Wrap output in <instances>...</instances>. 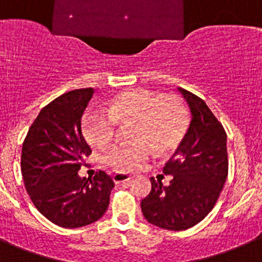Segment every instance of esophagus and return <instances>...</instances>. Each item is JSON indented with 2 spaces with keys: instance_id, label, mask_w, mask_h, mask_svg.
I'll return each instance as SVG.
<instances>
[{
  "instance_id": "obj_1",
  "label": "esophagus",
  "mask_w": 262,
  "mask_h": 262,
  "mask_svg": "<svg viewBox=\"0 0 262 262\" xmlns=\"http://www.w3.org/2000/svg\"><path fill=\"white\" fill-rule=\"evenodd\" d=\"M114 181H115V183H120V182H128V181H131V175L128 174H122V172H115L114 174Z\"/></svg>"
}]
</instances>
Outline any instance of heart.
Listing matches in <instances>:
<instances>
[{
    "label": "heart",
    "instance_id": "heart-1",
    "mask_svg": "<svg viewBox=\"0 0 262 262\" xmlns=\"http://www.w3.org/2000/svg\"><path fill=\"white\" fill-rule=\"evenodd\" d=\"M134 123L131 139L135 143L111 147L103 162L118 171H128L146 161L152 152L167 154L183 140L189 127V114L178 97H163L147 90L120 94L108 105L107 112L90 111L81 122L84 138L95 147L111 143L116 124Z\"/></svg>",
    "mask_w": 262,
    "mask_h": 262
}]
</instances>
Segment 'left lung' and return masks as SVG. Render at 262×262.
<instances>
[{
    "mask_svg": "<svg viewBox=\"0 0 262 262\" xmlns=\"http://www.w3.org/2000/svg\"><path fill=\"white\" fill-rule=\"evenodd\" d=\"M191 112L189 128L163 167L170 183L151 178L140 207L150 224L167 230L193 228L210 213L228 177L226 133L202 99L178 88Z\"/></svg>",
    "mask_w": 262,
    "mask_h": 262,
    "instance_id": "8db88e82",
    "label": "left lung"
}]
</instances>
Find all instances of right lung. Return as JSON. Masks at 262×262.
<instances>
[{"instance_id": "add662e5", "label": "right lung", "mask_w": 262, "mask_h": 262, "mask_svg": "<svg viewBox=\"0 0 262 262\" xmlns=\"http://www.w3.org/2000/svg\"><path fill=\"white\" fill-rule=\"evenodd\" d=\"M94 88L69 91L45 105L23 143L21 172L38 211L57 226L81 228L103 217L114 181L104 171L81 178L91 148L81 134V116Z\"/></svg>"}]
</instances>
